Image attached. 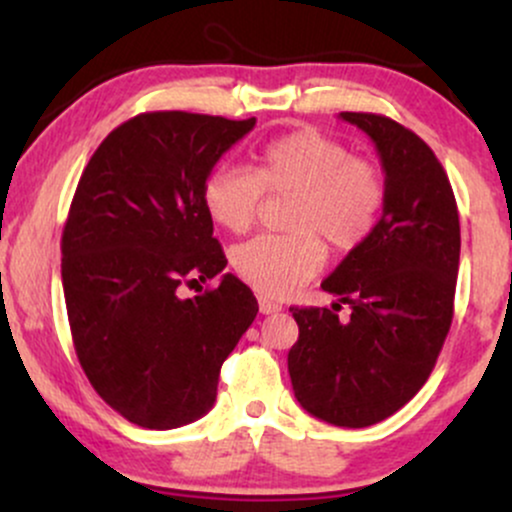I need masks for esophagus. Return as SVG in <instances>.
Segmentation results:
<instances>
[{"instance_id": "esophagus-1", "label": "esophagus", "mask_w": 512, "mask_h": 512, "mask_svg": "<svg viewBox=\"0 0 512 512\" xmlns=\"http://www.w3.org/2000/svg\"><path fill=\"white\" fill-rule=\"evenodd\" d=\"M257 303H260V313L262 315H272V313H279V310H281V305L274 303L272 298H267V296L257 298Z\"/></svg>"}]
</instances>
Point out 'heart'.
I'll list each match as a JSON object with an SVG mask.
<instances>
[{"mask_svg":"<svg viewBox=\"0 0 512 512\" xmlns=\"http://www.w3.org/2000/svg\"><path fill=\"white\" fill-rule=\"evenodd\" d=\"M296 195L291 231L257 236L233 252L238 276L264 296H289L325 267L327 250L351 252L378 223L385 185L378 168L351 158L344 144L315 129L284 134L257 151L255 168H219L204 182V209L216 226L245 233L262 195Z\"/></svg>","mask_w":512,"mask_h":512,"instance_id":"b5f03b06","label":"heart"}]
</instances>
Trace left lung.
<instances>
[{
  "instance_id": "8db88e82",
  "label": "left lung",
  "mask_w": 512,
  "mask_h": 512,
  "mask_svg": "<svg viewBox=\"0 0 512 512\" xmlns=\"http://www.w3.org/2000/svg\"><path fill=\"white\" fill-rule=\"evenodd\" d=\"M373 139L385 170L383 216L322 289L330 308H291L289 375L301 407L327 424L366 428L424 387L452 322L460 216L424 139L385 115L339 113ZM352 317L339 323L341 303Z\"/></svg>"
}]
</instances>
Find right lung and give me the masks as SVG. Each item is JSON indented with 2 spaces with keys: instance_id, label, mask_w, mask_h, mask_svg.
I'll return each instance as SVG.
<instances>
[{
  "instance_id": "1",
  "label": "right lung",
  "mask_w": 512,
  "mask_h": 512,
  "mask_svg": "<svg viewBox=\"0 0 512 512\" xmlns=\"http://www.w3.org/2000/svg\"><path fill=\"white\" fill-rule=\"evenodd\" d=\"M255 127L163 110L113 129L81 173L62 233V286L93 390L132 424L168 431L216 402L223 361L257 315L238 276L180 298L226 267L204 182Z\"/></svg>"
}]
</instances>
